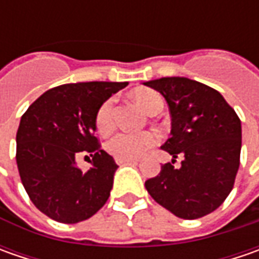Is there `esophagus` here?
Here are the masks:
<instances>
[{"label": "esophagus", "instance_id": "esophagus-1", "mask_svg": "<svg viewBox=\"0 0 259 259\" xmlns=\"http://www.w3.org/2000/svg\"><path fill=\"white\" fill-rule=\"evenodd\" d=\"M116 164L124 165V164H137L138 160H128V158H115Z\"/></svg>", "mask_w": 259, "mask_h": 259}]
</instances>
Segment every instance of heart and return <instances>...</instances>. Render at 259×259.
Returning <instances> with one entry per match:
<instances>
[{
    "instance_id": "1",
    "label": "heart",
    "mask_w": 259,
    "mask_h": 259,
    "mask_svg": "<svg viewBox=\"0 0 259 259\" xmlns=\"http://www.w3.org/2000/svg\"><path fill=\"white\" fill-rule=\"evenodd\" d=\"M131 98L137 104L150 115L154 109L163 105L161 96L151 91V89H137L131 94ZM112 102L105 101L99 106L95 125L99 134H108L114 128V118H112ZM157 143V137L151 131H141V133H116L112 135L106 143L105 150L115 158H128L135 160L140 158L151 150Z\"/></svg>"
}]
</instances>
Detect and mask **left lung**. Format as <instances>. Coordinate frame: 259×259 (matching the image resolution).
<instances>
[{
	"label": "left lung",
	"mask_w": 259,
	"mask_h": 259,
	"mask_svg": "<svg viewBox=\"0 0 259 259\" xmlns=\"http://www.w3.org/2000/svg\"><path fill=\"white\" fill-rule=\"evenodd\" d=\"M145 86L164 96L171 116L170 138L161 148L173 157L145 182L158 204L182 219L216 210L231 193L239 168L241 119L210 86L187 77H161ZM184 157L180 167L172 164Z\"/></svg>",
	"instance_id": "1"
}]
</instances>
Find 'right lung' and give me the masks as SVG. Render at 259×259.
Masks as SVG:
<instances>
[{
	"instance_id": "1",
	"label": "right lung",
	"mask_w": 259,
	"mask_h": 259,
	"mask_svg": "<svg viewBox=\"0 0 259 259\" xmlns=\"http://www.w3.org/2000/svg\"><path fill=\"white\" fill-rule=\"evenodd\" d=\"M128 82H79L49 89L28 106L17 131V165L34 206L62 224L94 216L108 200L115 160L95 137L99 106ZM91 152L80 170L75 154Z\"/></svg>"
}]
</instances>
